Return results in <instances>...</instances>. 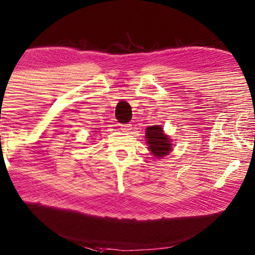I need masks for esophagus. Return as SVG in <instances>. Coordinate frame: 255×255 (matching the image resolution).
Listing matches in <instances>:
<instances>
[{
  "mask_svg": "<svg viewBox=\"0 0 255 255\" xmlns=\"http://www.w3.org/2000/svg\"><path fill=\"white\" fill-rule=\"evenodd\" d=\"M121 130H123L124 132H129L131 130V125L130 124L121 125Z\"/></svg>",
  "mask_w": 255,
  "mask_h": 255,
  "instance_id": "34e87169",
  "label": "esophagus"
}]
</instances>
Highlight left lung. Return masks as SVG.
<instances>
[{
  "label": "left lung",
  "instance_id": "left-lung-1",
  "mask_svg": "<svg viewBox=\"0 0 255 255\" xmlns=\"http://www.w3.org/2000/svg\"><path fill=\"white\" fill-rule=\"evenodd\" d=\"M146 142L149 144L150 151L156 158L166 156L168 151H171V141L166 135L164 134L163 128L159 125L157 126H150L145 129Z\"/></svg>",
  "mask_w": 255,
  "mask_h": 255
}]
</instances>
